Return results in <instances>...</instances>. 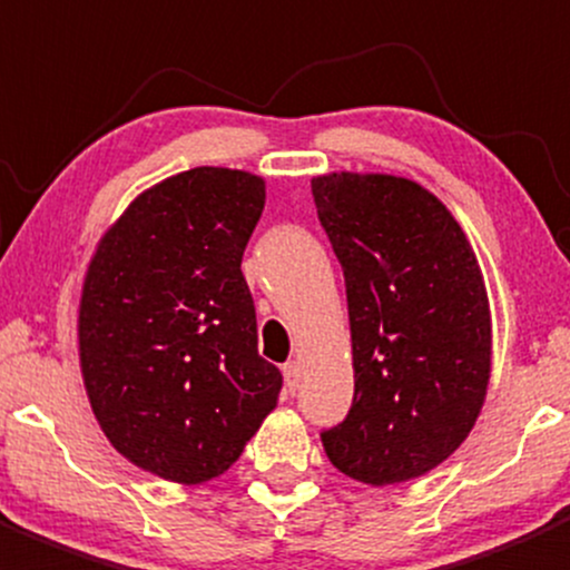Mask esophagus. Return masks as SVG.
<instances>
[{"label":"esophagus","mask_w":570,"mask_h":570,"mask_svg":"<svg viewBox=\"0 0 570 570\" xmlns=\"http://www.w3.org/2000/svg\"><path fill=\"white\" fill-rule=\"evenodd\" d=\"M284 383H286V392L289 394L297 392V386H301V364H297V361L284 364Z\"/></svg>","instance_id":"1"}]
</instances>
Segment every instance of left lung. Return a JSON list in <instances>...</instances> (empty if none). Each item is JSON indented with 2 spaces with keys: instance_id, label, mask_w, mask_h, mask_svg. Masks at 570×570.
<instances>
[{
  "instance_id": "obj_1",
  "label": "left lung",
  "mask_w": 570,
  "mask_h": 570,
  "mask_svg": "<svg viewBox=\"0 0 570 570\" xmlns=\"http://www.w3.org/2000/svg\"><path fill=\"white\" fill-rule=\"evenodd\" d=\"M347 286L355 394L322 433L342 474L394 485L444 463L491 381V306L471 243L422 184L389 174L312 178Z\"/></svg>"
}]
</instances>
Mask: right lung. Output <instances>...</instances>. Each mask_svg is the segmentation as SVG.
<instances>
[{
  "label": "right lung",
  "instance_id": "1",
  "mask_svg": "<svg viewBox=\"0 0 570 570\" xmlns=\"http://www.w3.org/2000/svg\"><path fill=\"white\" fill-rule=\"evenodd\" d=\"M264 178L193 168L107 228L79 297V366L96 422L137 469L198 485L232 469L278 405L258 355L243 253Z\"/></svg>",
  "mask_w": 570,
  "mask_h": 570
}]
</instances>
